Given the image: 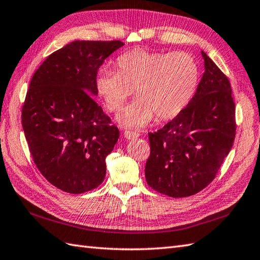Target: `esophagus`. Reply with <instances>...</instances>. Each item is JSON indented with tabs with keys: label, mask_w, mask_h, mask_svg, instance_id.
Returning <instances> with one entry per match:
<instances>
[{
	"label": "esophagus",
	"mask_w": 260,
	"mask_h": 260,
	"mask_svg": "<svg viewBox=\"0 0 260 260\" xmlns=\"http://www.w3.org/2000/svg\"><path fill=\"white\" fill-rule=\"evenodd\" d=\"M123 135H124V137L126 138V139H136V138L139 137V134H138V132L130 131V130H125L123 132Z\"/></svg>",
	"instance_id": "obj_1"
}]
</instances>
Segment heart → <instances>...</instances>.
I'll use <instances>...</instances> for the list:
<instances>
[{"instance_id": "1", "label": "heart", "mask_w": 260, "mask_h": 260, "mask_svg": "<svg viewBox=\"0 0 260 260\" xmlns=\"http://www.w3.org/2000/svg\"><path fill=\"white\" fill-rule=\"evenodd\" d=\"M118 71L101 69L96 76L98 93L109 111H119L134 93L138 100L121 112L119 122L140 126L153 117L175 118L191 99L198 82V68L186 52L132 50L119 56Z\"/></svg>"}]
</instances>
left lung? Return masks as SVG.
<instances>
[{"instance_id": "1", "label": "left lung", "mask_w": 260, "mask_h": 260, "mask_svg": "<svg viewBox=\"0 0 260 260\" xmlns=\"http://www.w3.org/2000/svg\"><path fill=\"white\" fill-rule=\"evenodd\" d=\"M205 73L188 106L150 132L146 180L155 191L183 198L205 189L234 145L236 107L232 86L205 52Z\"/></svg>"}]
</instances>
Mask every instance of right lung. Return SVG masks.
Masks as SVG:
<instances>
[{
	"label": "right lung",
	"mask_w": 260,
	"mask_h": 260,
	"mask_svg": "<svg viewBox=\"0 0 260 260\" xmlns=\"http://www.w3.org/2000/svg\"><path fill=\"white\" fill-rule=\"evenodd\" d=\"M123 44L73 41L50 54L31 79L23 131L38 169L62 191L83 193L105 180L119 129L92 95L100 67Z\"/></svg>",
	"instance_id": "right-lung-1"
}]
</instances>
